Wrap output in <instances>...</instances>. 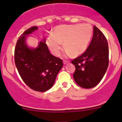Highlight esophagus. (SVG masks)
Segmentation results:
<instances>
[{"label": "esophagus", "instance_id": "34e87169", "mask_svg": "<svg viewBox=\"0 0 122 122\" xmlns=\"http://www.w3.org/2000/svg\"><path fill=\"white\" fill-rule=\"evenodd\" d=\"M68 62H69V61H67V60H64L63 61L64 64H66L68 63Z\"/></svg>", "mask_w": 122, "mask_h": 122}]
</instances>
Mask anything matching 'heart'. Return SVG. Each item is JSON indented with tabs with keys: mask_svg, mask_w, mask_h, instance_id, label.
Listing matches in <instances>:
<instances>
[{
	"mask_svg": "<svg viewBox=\"0 0 122 122\" xmlns=\"http://www.w3.org/2000/svg\"><path fill=\"white\" fill-rule=\"evenodd\" d=\"M93 34V28L88 23L62 25L54 29L52 35L46 39V44L56 56L61 53L62 42L67 55L78 56L87 48Z\"/></svg>",
	"mask_w": 122,
	"mask_h": 122,
	"instance_id": "obj_1",
	"label": "heart"
}]
</instances>
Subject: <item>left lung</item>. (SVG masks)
Wrapping results in <instances>:
<instances>
[{"label":"left lung","instance_id":"left-lung-1","mask_svg":"<svg viewBox=\"0 0 122 122\" xmlns=\"http://www.w3.org/2000/svg\"><path fill=\"white\" fill-rule=\"evenodd\" d=\"M71 63L76 67L74 79L81 87L93 88L102 80L109 66V46L106 38L96 26L89 46Z\"/></svg>","mask_w":122,"mask_h":122}]
</instances>
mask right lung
Masks as SVG:
<instances>
[{
    "instance_id": "add662e5",
    "label": "right lung",
    "mask_w": 122,
    "mask_h": 122,
    "mask_svg": "<svg viewBox=\"0 0 122 122\" xmlns=\"http://www.w3.org/2000/svg\"><path fill=\"white\" fill-rule=\"evenodd\" d=\"M37 29L36 26L31 27L19 38L15 48V62L24 83L34 90L44 92L52 87L63 63L61 59L50 54L45 39L36 48L28 47L26 35Z\"/></svg>"
}]
</instances>
